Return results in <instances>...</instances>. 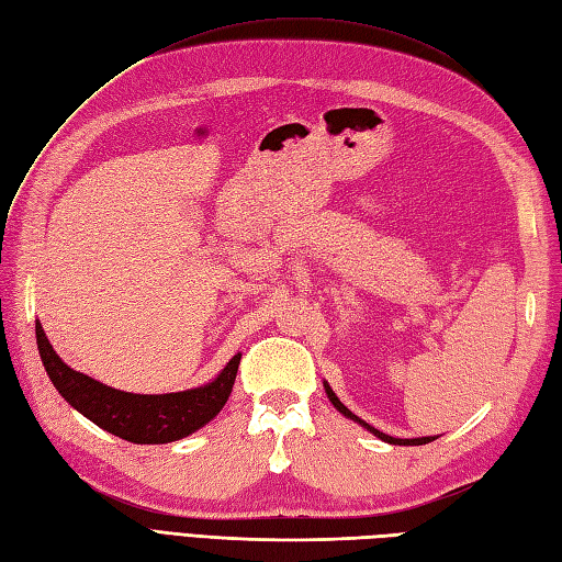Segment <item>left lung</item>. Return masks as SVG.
<instances>
[{"label": "left lung", "mask_w": 562, "mask_h": 562, "mask_svg": "<svg viewBox=\"0 0 562 562\" xmlns=\"http://www.w3.org/2000/svg\"><path fill=\"white\" fill-rule=\"evenodd\" d=\"M323 386H325V394H327V398L333 401V406L344 415V418H349V420H353V423H358L361 427H366L370 435H375L378 439H382V441H386V443H394V446H423V443H429V441H435L437 437H418V439H396V437H390V435H384V431H380V429H375L372 425H368L366 420H361L358 418V415H353L347 406L341 404V401L337 398V394L333 392V386H329L327 382H323Z\"/></svg>", "instance_id": "left-lung-1"}]
</instances>
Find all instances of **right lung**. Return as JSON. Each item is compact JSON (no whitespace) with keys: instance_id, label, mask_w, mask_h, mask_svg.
I'll use <instances>...</instances> for the list:
<instances>
[{"instance_id":"right-lung-1","label":"right lung","mask_w":562,"mask_h":562,"mask_svg":"<svg viewBox=\"0 0 562 562\" xmlns=\"http://www.w3.org/2000/svg\"><path fill=\"white\" fill-rule=\"evenodd\" d=\"M35 335L42 366H45L56 392L97 427L133 443H170L209 425L233 394L241 358V353L229 358V363L218 375L194 390L133 394L113 390V386L66 366L54 351L40 321L35 323Z\"/></svg>"}]
</instances>
